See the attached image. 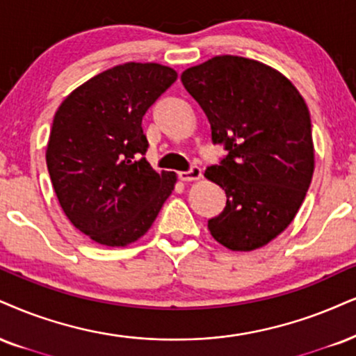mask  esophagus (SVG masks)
Wrapping results in <instances>:
<instances>
[{
    "label": "esophagus",
    "mask_w": 356,
    "mask_h": 356,
    "mask_svg": "<svg viewBox=\"0 0 356 356\" xmlns=\"http://www.w3.org/2000/svg\"><path fill=\"white\" fill-rule=\"evenodd\" d=\"M201 175H203V171H201L200 166H193L188 171H179L178 177L181 181H196V179L201 178Z\"/></svg>",
    "instance_id": "esophagus-1"
}]
</instances>
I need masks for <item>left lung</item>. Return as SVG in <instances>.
<instances>
[{
  "label": "left lung",
  "mask_w": 356,
  "mask_h": 356,
  "mask_svg": "<svg viewBox=\"0 0 356 356\" xmlns=\"http://www.w3.org/2000/svg\"><path fill=\"white\" fill-rule=\"evenodd\" d=\"M181 82L208 117L213 143L227 150L204 171L227 198L208 229L231 251L262 248L293 221L312 181L309 107L287 77L248 57H211Z\"/></svg>",
  "instance_id": "left-lung-1"
}]
</instances>
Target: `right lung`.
<instances>
[{
  "mask_svg": "<svg viewBox=\"0 0 356 356\" xmlns=\"http://www.w3.org/2000/svg\"><path fill=\"white\" fill-rule=\"evenodd\" d=\"M177 77L156 63L115 65L57 108L46 148L52 188L69 221L95 243H135L175 190L177 175L156 173L142 156V118Z\"/></svg>",
  "mask_w": 356,
  "mask_h": 356,
  "instance_id": "add662e5",
  "label": "right lung"
}]
</instances>
